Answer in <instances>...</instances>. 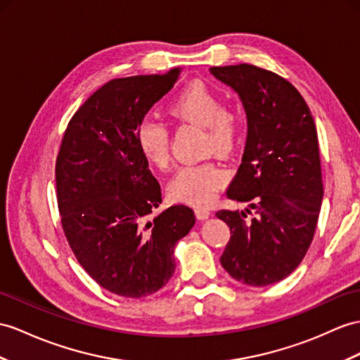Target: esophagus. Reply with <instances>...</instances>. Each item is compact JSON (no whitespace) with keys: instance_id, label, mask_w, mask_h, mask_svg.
Listing matches in <instances>:
<instances>
[{"instance_id":"esophagus-1","label":"esophagus","mask_w":360,"mask_h":360,"mask_svg":"<svg viewBox=\"0 0 360 360\" xmlns=\"http://www.w3.org/2000/svg\"><path fill=\"white\" fill-rule=\"evenodd\" d=\"M195 215L198 220H206V218H209L210 215V210L206 207H195Z\"/></svg>"}]
</instances>
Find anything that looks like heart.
<instances>
[{"label":"heart","mask_w":360,"mask_h":360,"mask_svg":"<svg viewBox=\"0 0 360 360\" xmlns=\"http://www.w3.org/2000/svg\"><path fill=\"white\" fill-rule=\"evenodd\" d=\"M171 116L185 124L203 127V150L217 155H231L243 129V114L232 105H223L220 93L212 86L194 81L174 96L168 103ZM137 145L148 163L165 169L171 162L169 136L165 124L143 119L137 127ZM226 181V172L210 162L181 168L169 183V195L181 203L206 206Z\"/></svg>","instance_id":"heart-1"}]
</instances>
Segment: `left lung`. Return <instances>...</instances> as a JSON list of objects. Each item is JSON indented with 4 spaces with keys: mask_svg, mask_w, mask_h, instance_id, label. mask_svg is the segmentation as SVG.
Listing matches in <instances>:
<instances>
[{
    "mask_svg": "<svg viewBox=\"0 0 360 360\" xmlns=\"http://www.w3.org/2000/svg\"><path fill=\"white\" fill-rule=\"evenodd\" d=\"M210 73L240 94L248 116L246 148L226 195L250 209L215 214L232 233L220 261L236 281L264 287L301 264L316 231L323 197L316 125L301 93L274 72L240 64Z\"/></svg>",
    "mask_w": 360,
    "mask_h": 360,
    "instance_id": "obj_1",
    "label": "left lung"
}]
</instances>
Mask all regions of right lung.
<instances>
[{"instance_id": "right-lung-1", "label": "right lung", "mask_w": 360, "mask_h": 360, "mask_svg": "<svg viewBox=\"0 0 360 360\" xmlns=\"http://www.w3.org/2000/svg\"><path fill=\"white\" fill-rule=\"evenodd\" d=\"M165 75L119 77L94 91L70 119L56 159L60 224L79 264L108 292L145 297L175 270V244L195 224L194 210L157 217L162 191L137 145V127L177 82Z\"/></svg>"}]
</instances>
